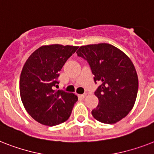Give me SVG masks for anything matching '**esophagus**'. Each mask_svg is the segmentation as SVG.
Here are the masks:
<instances>
[{"label":"esophagus","instance_id":"obj_1","mask_svg":"<svg viewBox=\"0 0 154 154\" xmlns=\"http://www.w3.org/2000/svg\"><path fill=\"white\" fill-rule=\"evenodd\" d=\"M86 93H84V94H81V95H80V96H81V97H82V98H84V97H86Z\"/></svg>","mask_w":154,"mask_h":154}]
</instances>
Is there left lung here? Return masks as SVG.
<instances>
[{"instance_id":"1","label":"left lung","mask_w":154,"mask_h":154,"mask_svg":"<svg viewBox=\"0 0 154 154\" xmlns=\"http://www.w3.org/2000/svg\"><path fill=\"white\" fill-rule=\"evenodd\" d=\"M77 54L88 63L95 83H100L94 92L99 103L92 116L107 124L120 121L133 108L138 94V75L131 60L108 43L82 46Z\"/></svg>"}]
</instances>
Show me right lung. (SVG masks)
I'll return each mask as SVG.
<instances>
[{"instance_id":"right-lung-1","label":"right lung","mask_w":154,"mask_h":154,"mask_svg":"<svg viewBox=\"0 0 154 154\" xmlns=\"http://www.w3.org/2000/svg\"><path fill=\"white\" fill-rule=\"evenodd\" d=\"M78 47L42 46L30 55L20 78V92L25 109L41 124L55 126L70 116L78 100L73 93L56 90L59 72Z\"/></svg>"}]
</instances>
